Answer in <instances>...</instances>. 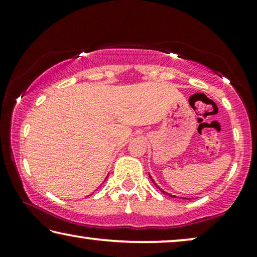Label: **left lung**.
Instances as JSON below:
<instances>
[{"instance_id": "8db88e82", "label": "left lung", "mask_w": 257, "mask_h": 257, "mask_svg": "<svg viewBox=\"0 0 257 257\" xmlns=\"http://www.w3.org/2000/svg\"><path fill=\"white\" fill-rule=\"evenodd\" d=\"M150 178H151V180H152V181H153V184L157 186V184H156V182H154V180H153V179H152V177H151V175H150ZM157 187H158V188H159V189H160V191H161V193H164V194H166V195H168V196H171V198H177V196H175V195H172V194H170V193L165 192V191H164V189H161V188L159 187V186H157Z\"/></svg>"}]
</instances>
